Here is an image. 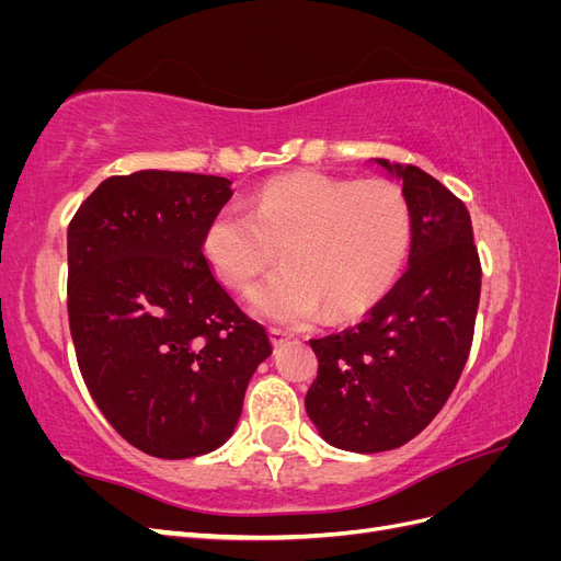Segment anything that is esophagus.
Here are the masks:
<instances>
[{
	"instance_id": "34e87169",
	"label": "esophagus",
	"mask_w": 561,
	"mask_h": 561,
	"mask_svg": "<svg viewBox=\"0 0 561 561\" xmlns=\"http://www.w3.org/2000/svg\"><path fill=\"white\" fill-rule=\"evenodd\" d=\"M268 336H271V344H274V346H283L293 334H287V332L278 330V328H271V330H268Z\"/></svg>"
}]
</instances>
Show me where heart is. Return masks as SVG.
Here are the masks:
<instances>
[{
  "label": "heart",
  "mask_w": 561,
  "mask_h": 561,
  "mask_svg": "<svg viewBox=\"0 0 561 561\" xmlns=\"http://www.w3.org/2000/svg\"><path fill=\"white\" fill-rule=\"evenodd\" d=\"M412 245V210L398 184L304 171L271 180L252 208L225 206L201 250L233 290H248L278 260L285 266L252 293L257 316L309 325L360 316L390 290Z\"/></svg>",
  "instance_id": "obj_1"
}]
</instances>
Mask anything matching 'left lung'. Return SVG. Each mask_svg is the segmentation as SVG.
Listing matches in <instances>:
<instances>
[{
    "label": "left lung",
    "mask_w": 561,
    "mask_h": 561,
    "mask_svg": "<svg viewBox=\"0 0 561 561\" xmlns=\"http://www.w3.org/2000/svg\"><path fill=\"white\" fill-rule=\"evenodd\" d=\"M377 163L410 203V266L358 325L311 339L318 377L304 400L328 445L358 454L402 447L443 410L468 360L482 285L463 201L416 165Z\"/></svg>",
    "instance_id": "left-lung-1"
}]
</instances>
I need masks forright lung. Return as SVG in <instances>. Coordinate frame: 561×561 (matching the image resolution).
<instances>
[{
	"label": "right lung",
	"instance_id": "right-lung-1",
	"mask_svg": "<svg viewBox=\"0 0 561 561\" xmlns=\"http://www.w3.org/2000/svg\"><path fill=\"white\" fill-rule=\"evenodd\" d=\"M227 178L114 175L67 227V313L81 377L126 443L157 458L222 447L271 355L203 257Z\"/></svg>",
	"mask_w": 561,
	"mask_h": 561
}]
</instances>
